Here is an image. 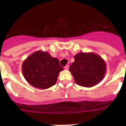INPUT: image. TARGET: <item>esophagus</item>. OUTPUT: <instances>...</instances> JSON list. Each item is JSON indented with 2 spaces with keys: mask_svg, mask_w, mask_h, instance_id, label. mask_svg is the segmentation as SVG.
Wrapping results in <instances>:
<instances>
[{
  "mask_svg": "<svg viewBox=\"0 0 126 126\" xmlns=\"http://www.w3.org/2000/svg\"><path fill=\"white\" fill-rule=\"evenodd\" d=\"M69 65H66V66H65L64 68H65V69H66V70H68V69H69Z\"/></svg>",
  "mask_w": 126,
  "mask_h": 126,
  "instance_id": "obj_1",
  "label": "esophagus"
}]
</instances>
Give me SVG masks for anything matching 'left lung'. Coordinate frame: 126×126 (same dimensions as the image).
<instances>
[{
    "mask_svg": "<svg viewBox=\"0 0 126 126\" xmlns=\"http://www.w3.org/2000/svg\"><path fill=\"white\" fill-rule=\"evenodd\" d=\"M75 61L69 68L78 85L86 88L95 86L103 79L106 63L99 55L94 53H80L75 55Z\"/></svg>",
    "mask_w": 126,
    "mask_h": 126,
    "instance_id": "obj_1",
    "label": "left lung"
}]
</instances>
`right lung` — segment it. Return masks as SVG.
<instances>
[{"instance_id": "obj_1", "label": "right lung", "mask_w": 126, "mask_h": 126, "mask_svg": "<svg viewBox=\"0 0 126 126\" xmlns=\"http://www.w3.org/2000/svg\"><path fill=\"white\" fill-rule=\"evenodd\" d=\"M63 70L59 59L42 51L31 54L22 64L23 75L29 84L44 90L55 85Z\"/></svg>"}]
</instances>
